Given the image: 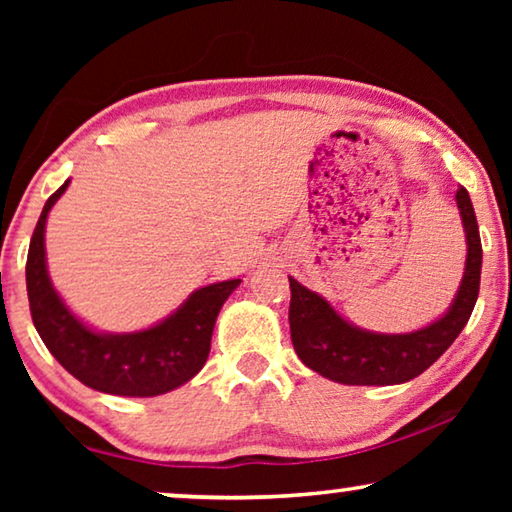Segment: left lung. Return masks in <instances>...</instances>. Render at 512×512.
<instances>
[{"instance_id":"8db88e82","label":"left lung","mask_w":512,"mask_h":512,"mask_svg":"<svg viewBox=\"0 0 512 512\" xmlns=\"http://www.w3.org/2000/svg\"><path fill=\"white\" fill-rule=\"evenodd\" d=\"M456 205L461 210L467 259L461 287L443 318L409 334H377L341 318L318 293L289 277L291 341L300 361L318 375L348 386H391L422 375L472 316L481 284L479 223L465 187H458Z\"/></svg>"}]
</instances>
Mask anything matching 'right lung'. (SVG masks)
Listing matches in <instances>:
<instances>
[{"instance_id":"add662e5","label":"right lung","mask_w":512,"mask_h":512,"mask_svg":"<svg viewBox=\"0 0 512 512\" xmlns=\"http://www.w3.org/2000/svg\"><path fill=\"white\" fill-rule=\"evenodd\" d=\"M67 185L69 180L49 196L29 244L27 293L42 343L69 375L101 393L153 397L187 384L205 366L216 316L241 280L194 291L171 316L142 332H94L67 309L47 273V216Z\"/></svg>"}]
</instances>
